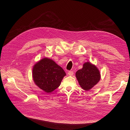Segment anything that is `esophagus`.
Here are the masks:
<instances>
[{
  "instance_id": "34e87169",
  "label": "esophagus",
  "mask_w": 130,
  "mask_h": 130,
  "mask_svg": "<svg viewBox=\"0 0 130 130\" xmlns=\"http://www.w3.org/2000/svg\"><path fill=\"white\" fill-rule=\"evenodd\" d=\"M68 74L69 75V76H72L74 74V73L73 71H69L68 73Z\"/></svg>"
}]
</instances>
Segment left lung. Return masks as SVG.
Masks as SVG:
<instances>
[{"label":"left lung","mask_w":130,"mask_h":130,"mask_svg":"<svg viewBox=\"0 0 130 130\" xmlns=\"http://www.w3.org/2000/svg\"><path fill=\"white\" fill-rule=\"evenodd\" d=\"M75 75L80 87L85 90L91 89L101 78L99 70L90 62H85L82 68L76 72Z\"/></svg>","instance_id":"8db88e82"}]
</instances>
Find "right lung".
<instances>
[{"instance_id": "add662e5", "label": "right lung", "mask_w": 130, "mask_h": 130, "mask_svg": "<svg viewBox=\"0 0 130 130\" xmlns=\"http://www.w3.org/2000/svg\"><path fill=\"white\" fill-rule=\"evenodd\" d=\"M66 75L64 70L48 57L43 58L33 66L32 78L35 85L47 93L58 88Z\"/></svg>"}]
</instances>
